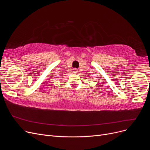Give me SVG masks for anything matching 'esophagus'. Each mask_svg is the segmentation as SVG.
Wrapping results in <instances>:
<instances>
[{
    "mask_svg": "<svg viewBox=\"0 0 150 150\" xmlns=\"http://www.w3.org/2000/svg\"><path fill=\"white\" fill-rule=\"evenodd\" d=\"M78 69H73V72H75V73H76V72H78Z\"/></svg>",
    "mask_w": 150,
    "mask_h": 150,
    "instance_id": "1",
    "label": "esophagus"
}]
</instances>
